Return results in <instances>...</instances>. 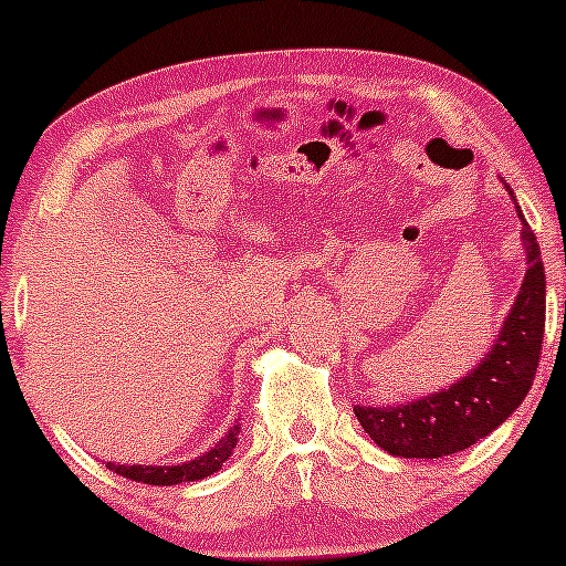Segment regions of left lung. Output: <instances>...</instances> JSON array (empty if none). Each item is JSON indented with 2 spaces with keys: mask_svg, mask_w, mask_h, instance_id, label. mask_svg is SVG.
Instances as JSON below:
<instances>
[{
  "mask_svg": "<svg viewBox=\"0 0 566 566\" xmlns=\"http://www.w3.org/2000/svg\"><path fill=\"white\" fill-rule=\"evenodd\" d=\"M517 216L523 221L528 268L504 328L482 364L449 389L427 394L424 399L397 408H353L364 432L394 458L436 460L458 454L504 424L506 416L526 399L545 334V265L521 208Z\"/></svg>",
  "mask_w": 566,
  "mask_h": 566,
  "instance_id": "1",
  "label": "left lung"
}]
</instances>
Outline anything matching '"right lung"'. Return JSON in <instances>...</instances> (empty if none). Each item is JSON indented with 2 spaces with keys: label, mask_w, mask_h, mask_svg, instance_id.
<instances>
[{
  "label": "right lung",
  "mask_w": 566,
  "mask_h": 566,
  "mask_svg": "<svg viewBox=\"0 0 566 566\" xmlns=\"http://www.w3.org/2000/svg\"><path fill=\"white\" fill-rule=\"evenodd\" d=\"M238 432H241V427L235 424L219 443H216L213 449H210V452L199 454L197 460L180 462V465H117V462H106V468L108 471L119 473V476L134 479V482H145V484L199 482V479L216 473L227 460H230L232 449L238 447Z\"/></svg>",
  "instance_id": "add662e5"
}]
</instances>
